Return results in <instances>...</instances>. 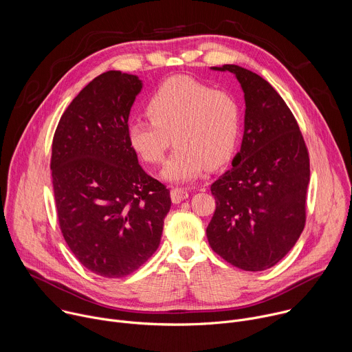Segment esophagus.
Segmentation results:
<instances>
[{"mask_svg": "<svg viewBox=\"0 0 352 352\" xmlns=\"http://www.w3.org/2000/svg\"><path fill=\"white\" fill-rule=\"evenodd\" d=\"M170 195H171L173 203H175V204L181 203L182 200H185V199L189 196L188 192H186L184 188H173L171 192H170Z\"/></svg>", "mask_w": 352, "mask_h": 352, "instance_id": "obj_1", "label": "esophagus"}]
</instances>
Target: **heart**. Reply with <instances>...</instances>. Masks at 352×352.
Masks as SVG:
<instances>
[{
    "mask_svg": "<svg viewBox=\"0 0 352 352\" xmlns=\"http://www.w3.org/2000/svg\"><path fill=\"white\" fill-rule=\"evenodd\" d=\"M145 111L152 123L130 122L129 145L141 160L159 164L174 138L177 149L162 174L167 181H195L207 167L225 166L236 149L241 109L226 91L190 77H173L152 92Z\"/></svg>",
    "mask_w": 352,
    "mask_h": 352,
    "instance_id": "obj_1",
    "label": "heart"
}]
</instances>
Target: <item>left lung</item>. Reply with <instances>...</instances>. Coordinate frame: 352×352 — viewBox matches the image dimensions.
I'll return each instance as SVG.
<instances>
[{
    "instance_id": "left-lung-1",
    "label": "left lung",
    "mask_w": 352,
    "mask_h": 352,
    "mask_svg": "<svg viewBox=\"0 0 352 352\" xmlns=\"http://www.w3.org/2000/svg\"><path fill=\"white\" fill-rule=\"evenodd\" d=\"M245 92L241 152L211 185L215 211L207 226L211 249L243 271H264L296 245L307 218L309 156L297 120L275 88L236 65Z\"/></svg>"
}]
</instances>
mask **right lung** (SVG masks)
<instances>
[{
    "label": "right lung",
    "mask_w": 352,
    "mask_h": 352,
    "mask_svg": "<svg viewBox=\"0 0 352 352\" xmlns=\"http://www.w3.org/2000/svg\"><path fill=\"white\" fill-rule=\"evenodd\" d=\"M142 81L109 70L62 114L52 141V185L62 235L76 258L103 278H123L160 245L170 190L129 145V116Z\"/></svg>",
    "instance_id": "add662e5"
}]
</instances>
